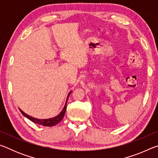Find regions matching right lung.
Returning a JSON list of instances; mask_svg holds the SVG:
<instances>
[{"mask_svg":"<svg viewBox=\"0 0 158 158\" xmlns=\"http://www.w3.org/2000/svg\"><path fill=\"white\" fill-rule=\"evenodd\" d=\"M71 93H72V91L69 92L68 93V96H67L65 104V105H64V107L62 109V111L60 112L59 114L57 115V116H56L55 117L50 118H47V119H39V118H33V117H32L31 116H29V115H28V114H26L22 110H21V109H19V110L21 112V114L23 115V116H24L26 118H27L30 120V121H33V123H35L38 124V125H43V126H47V127L54 126V125L58 124V123L62 121L64 115H65V111H66L67 102H68V98H69V95L71 94Z\"/></svg>","mask_w":158,"mask_h":158,"instance_id":"add662e5","label":"right lung"}]
</instances>
